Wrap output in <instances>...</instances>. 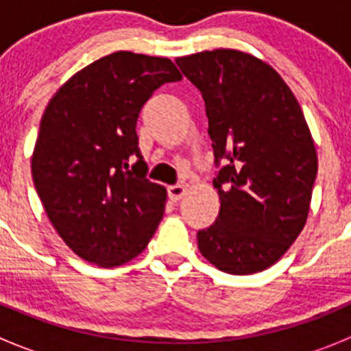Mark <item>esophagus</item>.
Segmentation results:
<instances>
[{
	"label": "esophagus",
	"instance_id": "1",
	"mask_svg": "<svg viewBox=\"0 0 351 351\" xmlns=\"http://www.w3.org/2000/svg\"><path fill=\"white\" fill-rule=\"evenodd\" d=\"M185 192H186V189L183 185L168 186V197H169V200H173V202H178L180 198L185 195Z\"/></svg>",
	"mask_w": 351,
	"mask_h": 351
}]
</instances>
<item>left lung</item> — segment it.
I'll return each mask as SVG.
<instances>
[{"label":"left lung","mask_w":351,"mask_h":351,"mask_svg":"<svg viewBox=\"0 0 351 351\" xmlns=\"http://www.w3.org/2000/svg\"><path fill=\"white\" fill-rule=\"evenodd\" d=\"M200 90L208 119L221 208L197 232L202 256L231 275L277 263L309 215L317 154L292 90L261 59L215 49L176 59Z\"/></svg>","instance_id":"8db88e82"}]
</instances>
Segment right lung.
I'll return each instance as SVG.
<instances>
[{"mask_svg":"<svg viewBox=\"0 0 351 351\" xmlns=\"http://www.w3.org/2000/svg\"><path fill=\"white\" fill-rule=\"evenodd\" d=\"M180 80L169 59L119 51L77 71L44 110L34 185L58 234L88 263H127L158 229L166 189L146 178L136 125L154 90Z\"/></svg>","mask_w":351,"mask_h":351,"instance_id":"right-lung-1","label":"right lung"}]
</instances>
